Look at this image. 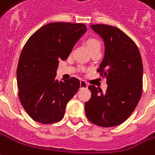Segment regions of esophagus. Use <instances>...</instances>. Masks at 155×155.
Instances as JSON below:
<instances>
[{"label": "esophagus", "instance_id": "1", "mask_svg": "<svg viewBox=\"0 0 155 155\" xmlns=\"http://www.w3.org/2000/svg\"><path fill=\"white\" fill-rule=\"evenodd\" d=\"M88 88V84L85 81H81V89H87Z\"/></svg>", "mask_w": 155, "mask_h": 155}]
</instances>
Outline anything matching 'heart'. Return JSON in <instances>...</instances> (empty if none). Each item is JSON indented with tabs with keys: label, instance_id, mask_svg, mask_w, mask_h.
<instances>
[{
	"label": "heart",
	"instance_id": "obj_1",
	"mask_svg": "<svg viewBox=\"0 0 155 155\" xmlns=\"http://www.w3.org/2000/svg\"><path fill=\"white\" fill-rule=\"evenodd\" d=\"M87 47L89 48L91 52L96 51V50H100L101 49V42L100 41L94 37H89L85 41Z\"/></svg>",
	"mask_w": 155,
	"mask_h": 155
}]
</instances>
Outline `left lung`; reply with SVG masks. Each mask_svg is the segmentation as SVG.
<instances>
[{"label": "left lung", "mask_w": 155, "mask_h": 155, "mask_svg": "<svg viewBox=\"0 0 155 155\" xmlns=\"http://www.w3.org/2000/svg\"><path fill=\"white\" fill-rule=\"evenodd\" d=\"M105 44V54L97 71L106 78L105 93L89 87L91 98L84 109L90 122L103 127L118 126L133 113L142 94L143 64L137 46L118 28L91 25Z\"/></svg>", "instance_id": "8db88e82"}]
</instances>
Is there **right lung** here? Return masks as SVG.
<instances>
[{"instance_id": "1", "label": "right lung", "mask_w": 155, "mask_h": 155, "mask_svg": "<svg viewBox=\"0 0 155 155\" xmlns=\"http://www.w3.org/2000/svg\"><path fill=\"white\" fill-rule=\"evenodd\" d=\"M86 25L50 23L28 39L17 66L19 101L31 118L51 124L64 117L66 104L81 86L77 78L56 79L59 61H66Z\"/></svg>"}]
</instances>
